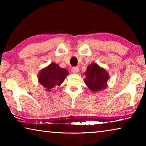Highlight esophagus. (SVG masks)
Wrapping results in <instances>:
<instances>
[{
  "label": "esophagus",
  "mask_w": 146,
  "mask_h": 146,
  "mask_svg": "<svg viewBox=\"0 0 146 146\" xmlns=\"http://www.w3.org/2000/svg\"><path fill=\"white\" fill-rule=\"evenodd\" d=\"M72 72L73 73H75V74L78 73L79 72V68L78 66L73 67L72 68Z\"/></svg>",
  "instance_id": "obj_1"
}]
</instances>
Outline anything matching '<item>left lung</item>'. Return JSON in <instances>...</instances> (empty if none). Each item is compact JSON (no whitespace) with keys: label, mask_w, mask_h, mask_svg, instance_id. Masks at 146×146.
I'll return each instance as SVG.
<instances>
[{"label":"left lung","mask_w":146,"mask_h":146,"mask_svg":"<svg viewBox=\"0 0 146 146\" xmlns=\"http://www.w3.org/2000/svg\"><path fill=\"white\" fill-rule=\"evenodd\" d=\"M84 79L86 84L93 92L101 91L107 87L108 74L104 69L101 68L97 64H92L87 68Z\"/></svg>","instance_id":"obj_1"}]
</instances>
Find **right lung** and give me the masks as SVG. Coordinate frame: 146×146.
Masks as SVG:
<instances>
[{
    "mask_svg": "<svg viewBox=\"0 0 146 146\" xmlns=\"http://www.w3.org/2000/svg\"><path fill=\"white\" fill-rule=\"evenodd\" d=\"M68 75L66 70L60 68L55 63H51L48 66L43 69L39 74V82L48 91L55 86H60L66 76Z\"/></svg>",
    "mask_w": 146,
    "mask_h": 146,
    "instance_id": "obj_1",
    "label": "right lung"
}]
</instances>
